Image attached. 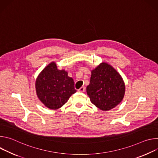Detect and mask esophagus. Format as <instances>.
<instances>
[{
	"instance_id": "esophagus-1",
	"label": "esophagus",
	"mask_w": 158,
	"mask_h": 158,
	"mask_svg": "<svg viewBox=\"0 0 158 158\" xmlns=\"http://www.w3.org/2000/svg\"><path fill=\"white\" fill-rule=\"evenodd\" d=\"M84 91H85V87L83 86L78 89V92H79V93H84Z\"/></svg>"
}]
</instances>
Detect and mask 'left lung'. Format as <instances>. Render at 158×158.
<instances>
[{
	"label": "left lung",
	"mask_w": 158,
	"mask_h": 158,
	"mask_svg": "<svg viewBox=\"0 0 158 158\" xmlns=\"http://www.w3.org/2000/svg\"><path fill=\"white\" fill-rule=\"evenodd\" d=\"M125 83L120 74L106 62H101L91 71L86 91L91 102L107 111L116 107L125 94Z\"/></svg>",
	"instance_id": "8db88e82"
}]
</instances>
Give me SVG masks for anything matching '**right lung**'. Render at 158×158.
Wrapping results in <instances>:
<instances>
[{
    "label": "right lung",
    "mask_w": 158,
    "mask_h": 158,
    "mask_svg": "<svg viewBox=\"0 0 158 158\" xmlns=\"http://www.w3.org/2000/svg\"><path fill=\"white\" fill-rule=\"evenodd\" d=\"M35 85L39 99L53 110L61 107L76 92L73 79L64 69H58L55 62L44 67L36 78Z\"/></svg>",
    "instance_id": "1"
}]
</instances>
